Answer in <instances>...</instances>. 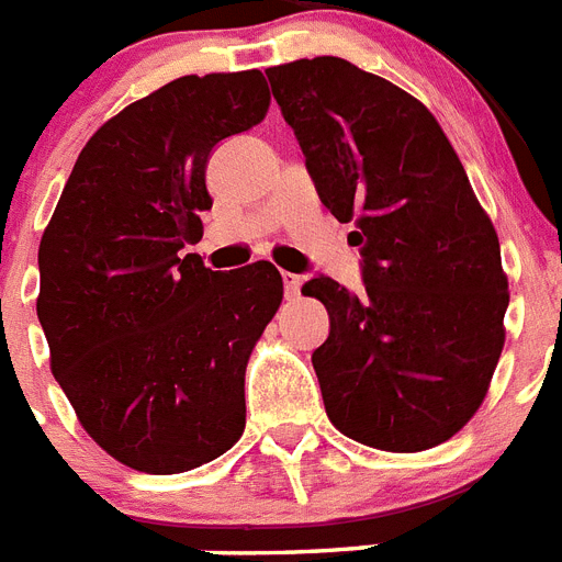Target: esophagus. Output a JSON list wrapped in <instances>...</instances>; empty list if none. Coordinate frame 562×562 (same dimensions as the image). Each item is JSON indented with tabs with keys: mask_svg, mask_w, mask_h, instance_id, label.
Returning <instances> with one entry per match:
<instances>
[{
	"mask_svg": "<svg viewBox=\"0 0 562 562\" xmlns=\"http://www.w3.org/2000/svg\"><path fill=\"white\" fill-rule=\"evenodd\" d=\"M281 278H284V295L290 297V301L301 297V286H304V278L295 276V272H281Z\"/></svg>",
	"mask_w": 562,
	"mask_h": 562,
	"instance_id": "34e87169",
	"label": "esophagus"
}]
</instances>
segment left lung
Segmentation results:
<instances>
[{"label":"left lung","mask_w":562,"mask_h":562,"mask_svg":"<svg viewBox=\"0 0 562 562\" xmlns=\"http://www.w3.org/2000/svg\"><path fill=\"white\" fill-rule=\"evenodd\" d=\"M362 290L317 276L329 337L312 351L331 425L391 453L448 441L484 402L509 306L501 245L434 114L335 56L267 72Z\"/></svg>","instance_id":"8db88e82"}]
</instances>
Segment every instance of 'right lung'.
Returning a JSON list of instances; mask_svg holds the SVG:
<instances>
[{
  "label": "right lung",
  "mask_w": 562,
  "mask_h": 562,
  "mask_svg": "<svg viewBox=\"0 0 562 562\" xmlns=\"http://www.w3.org/2000/svg\"><path fill=\"white\" fill-rule=\"evenodd\" d=\"M258 69L186 76L103 123L38 245V324L83 430L121 464L186 473L245 430V369L284 281L220 272L186 245L213 200V146L265 121Z\"/></svg>",
  "instance_id": "add662e5"
}]
</instances>
